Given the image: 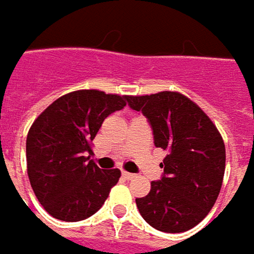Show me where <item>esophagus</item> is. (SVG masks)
Wrapping results in <instances>:
<instances>
[{
  "mask_svg": "<svg viewBox=\"0 0 254 254\" xmlns=\"http://www.w3.org/2000/svg\"><path fill=\"white\" fill-rule=\"evenodd\" d=\"M123 177L126 178V180H132V178H135V175L131 174V172H127V171H123Z\"/></svg>",
  "mask_w": 254,
  "mask_h": 254,
  "instance_id": "34e87169",
  "label": "esophagus"
}]
</instances>
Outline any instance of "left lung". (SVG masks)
<instances>
[{"label":"left lung","instance_id":"1","mask_svg":"<svg viewBox=\"0 0 254 254\" xmlns=\"http://www.w3.org/2000/svg\"><path fill=\"white\" fill-rule=\"evenodd\" d=\"M151 124L154 144L167 151L164 175L135 203L144 220L167 233L192 229L218 199L225 174V142L196 103L178 92L127 96Z\"/></svg>","mask_w":254,"mask_h":254}]
</instances>
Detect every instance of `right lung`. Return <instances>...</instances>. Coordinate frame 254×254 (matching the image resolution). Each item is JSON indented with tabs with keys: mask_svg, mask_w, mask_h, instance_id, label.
<instances>
[{
	"mask_svg": "<svg viewBox=\"0 0 254 254\" xmlns=\"http://www.w3.org/2000/svg\"><path fill=\"white\" fill-rule=\"evenodd\" d=\"M126 104L127 96L76 90L55 100L31 126L26 137L28 177L51 216L77 222L102 208L122 172L100 170L90 160L92 141L104 119Z\"/></svg>",
	"mask_w": 254,
	"mask_h": 254,
	"instance_id": "add662e5",
	"label": "right lung"
}]
</instances>
